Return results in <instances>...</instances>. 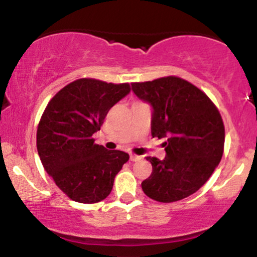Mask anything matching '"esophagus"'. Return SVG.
<instances>
[{"label":"esophagus","instance_id":"esophagus-1","mask_svg":"<svg viewBox=\"0 0 257 257\" xmlns=\"http://www.w3.org/2000/svg\"><path fill=\"white\" fill-rule=\"evenodd\" d=\"M141 159V156H135V155H131V161L132 162H138Z\"/></svg>","mask_w":257,"mask_h":257}]
</instances>
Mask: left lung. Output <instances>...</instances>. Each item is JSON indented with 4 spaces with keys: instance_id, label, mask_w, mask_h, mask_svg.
Returning <instances> with one entry per match:
<instances>
[{
    "instance_id": "left-lung-1",
    "label": "left lung",
    "mask_w": 257,
    "mask_h": 257,
    "mask_svg": "<svg viewBox=\"0 0 257 257\" xmlns=\"http://www.w3.org/2000/svg\"><path fill=\"white\" fill-rule=\"evenodd\" d=\"M132 90L152 107V137L166 139V158L147 157L152 174L141 182L144 193L172 203L197 192L222 157L225 126L219 110L202 90L174 76L133 83Z\"/></svg>"
}]
</instances>
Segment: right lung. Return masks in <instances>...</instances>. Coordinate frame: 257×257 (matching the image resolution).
<instances>
[{
	"mask_svg": "<svg viewBox=\"0 0 257 257\" xmlns=\"http://www.w3.org/2000/svg\"><path fill=\"white\" fill-rule=\"evenodd\" d=\"M131 91L128 83L81 78L59 90L37 129V152L55 185L72 200L98 203L111 193L128 153L94 144V133L114 104Z\"/></svg>",
	"mask_w": 257,
	"mask_h": 257,
	"instance_id": "obj_1",
	"label": "right lung"
}]
</instances>
